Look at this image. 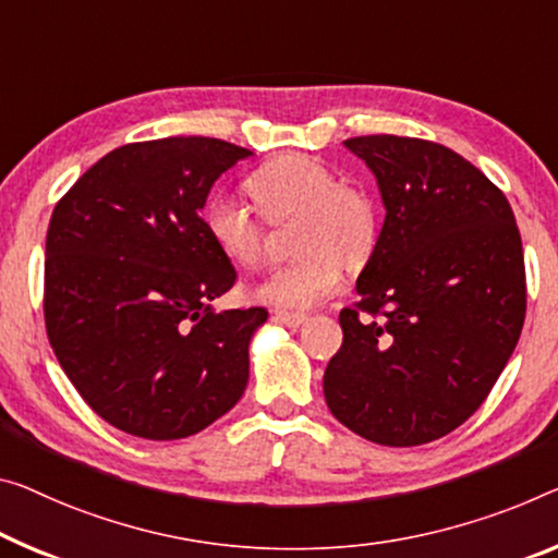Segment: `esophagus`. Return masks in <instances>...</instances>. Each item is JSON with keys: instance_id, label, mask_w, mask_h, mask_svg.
<instances>
[{"instance_id": "esophagus-1", "label": "esophagus", "mask_w": 558, "mask_h": 558, "mask_svg": "<svg viewBox=\"0 0 558 558\" xmlns=\"http://www.w3.org/2000/svg\"><path fill=\"white\" fill-rule=\"evenodd\" d=\"M274 319L284 324V327L299 329V327H304V324L308 322V316L306 314H299V312H274Z\"/></svg>"}]
</instances>
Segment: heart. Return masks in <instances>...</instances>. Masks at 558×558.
<instances>
[{
    "instance_id": "b5f03b06",
    "label": "heart",
    "mask_w": 558,
    "mask_h": 558,
    "mask_svg": "<svg viewBox=\"0 0 558 558\" xmlns=\"http://www.w3.org/2000/svg\"><path fill=\"white\" fill-rule=\"evenodd\" d=\"M256 207L274 225L296 219V262L281 267L256 289L262 302L306 308L341 284L344 262L364 267L379 242V211L372 196L339 184L337 174L304 154H284L262 165L246 179ZM204 227L214 246L242 269H254L264 256V227L250 207L229 196H214L204 209Z\"/></svg>"
}]
</instances>
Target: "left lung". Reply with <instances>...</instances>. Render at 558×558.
<instances>
[{
  "instance_id": "1",
  "label": "left lung",
  "mask_w": 558,
  "mask_h": 558,
  "mask_svg": "<svg viewBox=\"0 0 558 558\" xmlns=\"http://www.w3.org/2000/svg\"><path fill=\"white\" fill-rule=\"evenodd\" d=\"M344 147L372 169L387 209L341 308L324 399L381 447L441 439L484 404L526 314L524 250L507 196L441 144L372 134Z\"/></svg>"
}]
</instances>
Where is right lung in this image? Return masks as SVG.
<instances>
[{
  "label": "right lung",
  "mask_w": 558,
  "mask_h": 558,
  "mask_svg": "<svg viewBox=\"0 0 558 558\" xmlns=\"http://www.w3.org/2000/svg\"><path fill=\"white\" fill-rule=\"evenodd\" d=\"M250 149L211 136L124 144L76 179L47 231L45 322L82 399L151 441L225 416L250 381L267 308L217 312L236 281L202 209Z\"/></svg>",
  "instance_id": "right-lung-1"
}]
</instances>
